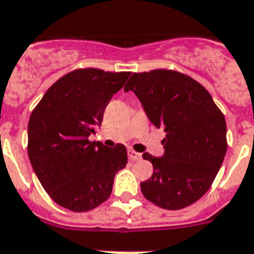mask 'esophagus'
<instances>
[{
    "mask_svg": "<svg viewBox=\"0 0 254 254\" xmlns=\"http://www.w3.org/2000/svg\"><path fill=\"white\" fill-rule=\"evenodd\" d=\"M128 158L131 161H140L142 159V154L134 151V150H128Z\"/></svg>",
    "mask_w": 254,
    "mask_h": 254,
    "instance_id": "1",
    "label": "esophagus"
}]
</instances>
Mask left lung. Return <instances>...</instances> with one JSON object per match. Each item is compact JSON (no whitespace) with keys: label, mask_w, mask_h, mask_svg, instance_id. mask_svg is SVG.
<instances>
[{"label":"left lung","mask_w":254,"mask_h":254,"mask_svg":"<svg viewBox=\"0 0 254 254\" xmlns=\"http://www.w3.org/2000/svg\"><path fill=\"white\" fill-rule=\"evenodd\" d=\"M132 91L148 120L166 132L161 158L143 154L154 167L140 190L156 206L179 210L210 189L224 162L226 122L213 98L191 77L169 69L132 73L125 87Z\"/></svg>","instance_id":"left-lung-1"}]
</instances>
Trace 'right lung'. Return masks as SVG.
Listing matches in <instances>:
<instances>
[{
	"mask_svg": "<svg viewBox=\"0 0 254 254\" xmlns=\"http://www.w3.org/2000/svg\"><path fill=\"white\" fill-rule=\"evenodd\" d=\"M131 75L96 68L72 70L48 89L28 125V155L49 197L72 211L95 209L111 195L127 165L123 144L89 142L107 104Z\"/></svg>",
	"mask_w": 254,
	"mask_h": 254,
	"instance_id": "obj_1",
	"label": "right lung"
}]
</instances>
